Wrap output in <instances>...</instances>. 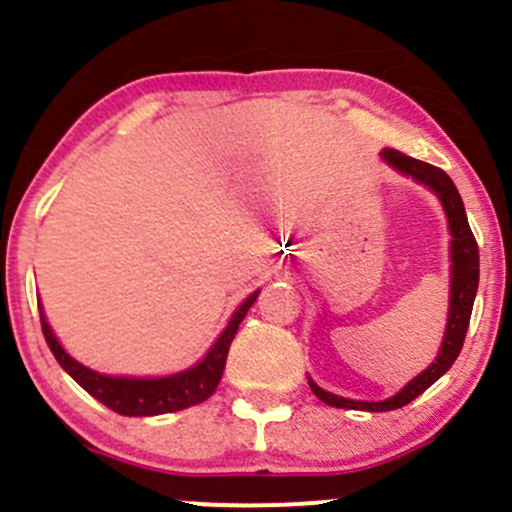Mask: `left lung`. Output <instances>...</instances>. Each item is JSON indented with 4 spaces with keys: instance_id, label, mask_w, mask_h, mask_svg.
<instances>
[{
    "instance_id": "8db88e82",
    "label": "left lung",
    "mask_w": 512,
    "mask_h": 512,
    "mask_svg": "<svg viewBox=\"0 0 512 512\" xmlns=\"http://www.w3.org/2000/svg\"><path fill=\"white\" fill-rule=\"evenodd\" d=\"M381 158H384L386 163L394 165L396 170H401V173L411 175V178L418 180V183L428 185V188L441 198L443 208H446L448 223H451V235H453V242H451L453 277H451V309H448V327H446V337H443V347L441 352H438L436 361H433L426 371H421L411 384H406L399 394L391 396V399L386 401L342 399V396L329 394V391L319 389L314 381H309V389L314 391V396H317L319 401H324V404L337 406V409H359V411L401 409V406L411 404L416 396H421L433 381L441 379V376L451 369L456 356L461 354L463 342H466L468 322H471V312H473V299H476V289H478V242L476 237H473L471 225H468L466 208H463L461 195H458L456 185H453V180L448 178L446 170L406 156V153L394 151V148H386V151L381 153Z\"/></svg>"
}]
</instances>
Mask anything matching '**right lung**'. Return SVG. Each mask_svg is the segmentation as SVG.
<instances>
[{"label":"right lung","instance_id":"right-lung-1","mask_svg":"<svg viewBox=\"0 0 512 512\" xmlns=\"http://www.w3.org/2000/svg\"><path fill=\"white\" fill-rule=\"evenodd\" d=\"M257 299V292H252L245 302L240 304L235 314H232L230 324L220 339L215 342V347L210 349L200 364H195L193 369L183 371V374L165 376V379H113V376L96 374V371L86 369L84 364L71 359L69 354L61 349V344L56 342L54 332L46 324L44 314H41V332H44L46 344H49L51 354L56 356V361L61 364V369L71 376L79 386H84L94 399L101 401L103 406H108L111 411L121 416H158V414H170V411H183L190 406L203 404L205 399H210L215 389H218L220 379H223L227 352H230V342L235 339L240 322L245 319L247 309L252 307V302Z\"/></svg>","mask_w":512,"mask_h":512}]
</instances>
